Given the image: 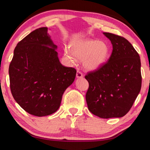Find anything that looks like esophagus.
I'll use <instances>...</instances> for the list:
<instances>
[{
  "label": "esophagus",
  "instance_id": "1",
  "mask_svg": "<svg viewBox=\"0 0 150 150\" xmlns=\"http://www.w3.org/2000/svg\"><path fill=\"white\" fill-rule=\"evenodd\" d=\"M83 74H82V73L81 72H80V71H77V72H76V78H83Z\"/></svg>",
  "mask_w": 150,
  "mask_h": 150
}]
</instances>
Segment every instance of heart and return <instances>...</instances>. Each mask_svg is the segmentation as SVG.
<instances>
[{
  "label": "heart",
  "mask_w": 150,
  "mask_h": 150,
  "mask_svg": "<svg viewBox=\"0 0 150 150\" xmlns=\"http://www.w3.org/2000/svg\"><path fill=\"white\" fill-rule=\"evenodd\" d=\"M110 47L105 41L84 39L72 42L70 49H64V56L70 64H74L76 59L82 60V64L88 70H96L108 60Z\"/></svg>",
  "instance_id": "b5f03b06"
}]
</instances>
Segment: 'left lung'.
Here are the masks:
<instances>
[{"instance_id":"obj_1","label":"left lung","mask_w":150,"mask_h":150,"mask_svg":"<svg viewBox=\"0 0 150 150\" xmlns=\"http://www.w3.org/2000/svg\"><path fill=\"white\" fill-rule=\"evenodd\" d=\"M112 51L107 62L86 75L88 109L102 119L120 118L127 113L142 86L140 56L129 41L111 33Z\"/></svg>"}]
</instances>
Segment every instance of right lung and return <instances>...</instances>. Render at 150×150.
<instances>
[{
	"mask_svg": "<svg viewBox=\"0 0 150 150\" xmlns=\"http://www.w3.org/2000/svg\"><path fill=\"white\" fill-rule=\"evenodd\" d=\"M57 49L45 27L28 34L14 49L8 71L10 90L19 105L34 116L56 112L74 81L76 70L60 62Z\"/></svg>",
	"mask_w": 150,
	"mask_h": 150,
	"instance_id": "obj_1",
	"label": "right lung"
}]
</instances>
